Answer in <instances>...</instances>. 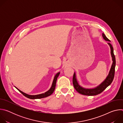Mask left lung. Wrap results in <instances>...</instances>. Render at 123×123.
<instances>
[{"label": "left lung", "instance_id": "left-lung-1", "mask_svg": "<svg viewBox=\"0 0 123 123\" xmlns=\"http://www.w3.org/2000/svg\"><path fill=\"white\" fill-rule=\"evenodd\" d=\"M102 37L105 40L109 41L108 44L109 45L111 48V55L113 62H112L111 68L110 69L109 74L107 76V77H106V78L105 79V80L98 86L95 87V88L85 89L82 87L81 86H80L78 84L76 77L75 73H74V74L73 78V85L76 91L81 94L85 95H88V96H93V95L99 94L102 92H103L109 86H110L113 80V78L114 77L115 68V65H116L115 57L113 52V48L110 42L111 41L106 37V36H105V34L103 33H102Z\"/></svg>", "mask_w": 123, "mask_h": 123}]
</instances>
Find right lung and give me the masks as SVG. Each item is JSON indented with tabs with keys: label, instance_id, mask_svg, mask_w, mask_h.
<instances>
[{
	"label": "right lung",
	"instance_id": "right-lung-1",
	"mask_svg": "<svg viewBox=\"0 0 123 123\" xmlns=\"http://www.w3.org/2000/svg\"><path fill=\"white\" fill-rule=\"evenodd\" d=\"M60 74V72L58 73L55 76L53 82H52V84L51 85V86L50 88V89L47 92L44 93H42V94H38V95H29L23 92H22V91H21L20 90H19V89H18L17 87H15L23 95H24L25 97L29 98V99H40V98H45L46 97H48L49 95H50L52 93L54 92L55 88V86H56V80L57 79V77H58L59 75Z\"/></svg>",
	"mask_w": 123,
	"mask_h": 123
}]
</instances>
